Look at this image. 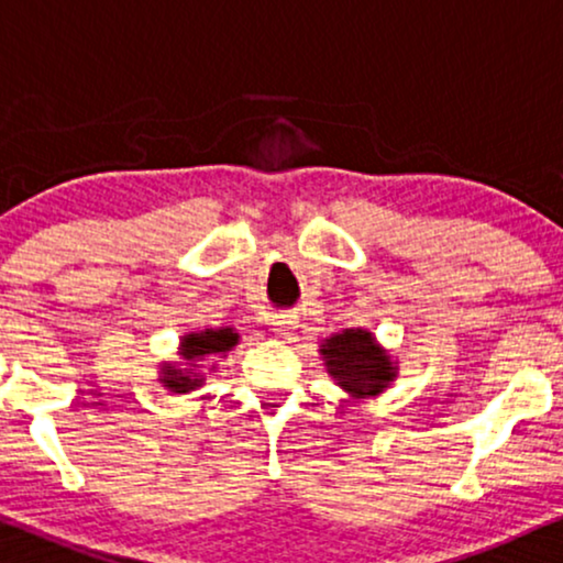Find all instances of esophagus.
<instances>
[{
    "label": "esophagus",
    "instance_id": "esophagus-1",
    "mask_svg": "<svg viewBox=\"0 0 563 563\" xmlns=\"http://www.w3.org/2000/svg\"><path fill=\"white\" fill-rule=\"evenodd\" d=\"M269 324H273V332L280 336V340H288V336L298 329V317L296 313H280V317H273Z\"/></svg>",
    "mask_w": 563,
    "mask_h": 563
}]
</instances>
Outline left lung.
Masks as SVG:
<instances>
[{
	"mask_svg": "<svg viewBox=\"0 0 563 563\" xmlns=\"http://www.w3.org/2000/svg\"><path fill=\"white\" fill-rule=\"evenodd\" d=\"M324 368L350 404L371 401L386 394L399 376V360L376 340L371 329H342L319 344Z\"/></svg>",
	"mask_w": 563,
	"mask_h": 563,
	"instance_id": "8db88e82",
	"label": "left lung"
}]
</instances>
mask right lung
Returning <instances> with one entry per match:
<instances>
[{"label":"right lung","instance_id":"right-lung-1","mask_svg":"<svg viewBox=\"0 0 563 563\" xmlns=\"http://www.w3.org/2000/svg\"><path fill=\"white\" fill-rule=\"evenodd\" d=\"M239 332L234 327H208L198 332H185L177 344V360H162L156 365V380L167 388L169 394H192L211 373L219 368V357H227L236 347Z\"/></svg>","mask_w":563,"mask_h":563}]
</instances>
